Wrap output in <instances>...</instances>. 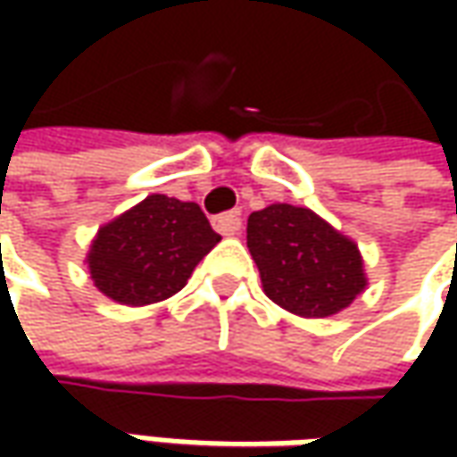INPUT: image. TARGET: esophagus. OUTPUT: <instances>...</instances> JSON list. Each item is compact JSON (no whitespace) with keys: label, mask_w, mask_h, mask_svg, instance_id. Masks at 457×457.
Masks as SVG:
<instances>
[{"label":"esophagus","mask_w":457,"mask_h":457,"mask_svg":"<svg viewBox=\"0 0 457 457\" xmlns=\"http://www.w3.org/2000/svg\"><path fill=\"white\" fill-rule=\"evenodd\" d=\"M213 228L219 231L220 237H237L241 231V211H228V213H220L213 219Z\"/></svg>","instance_id":"obj_1"}]
</instances>
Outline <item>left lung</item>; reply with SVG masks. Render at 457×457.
Here are the masks:
<instances>
[{"instance_id":"obj_1","label":"left lung","mask_w":457,"mask_h":457,"mask_svg":"<svg viewBox=\"0 0 457 457\" xmlns=\"http://www.w3.org/2000/svg\"><path fill=\"white\" fill-rule=\"evenodd\" d=\"M267 297L303 318H328L348 307L366 287L353 241L307 208L274 203L246 223Z\"/></svg>"}]
</instances>
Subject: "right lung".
Segmentation results:
<instances>
[{"label":"right lung","instance_id":"1","mask_svg":"<svg viewBox=\"0 0 457 457\" xmlns=\"http://www.w3.org/2000/svg\"><path fill=\"white\" fill-rule=\"evenodd\" d=\"M220 237L201 205L150 195L98 231L88 254L96 287L121 305H150L183 290Z\"/></svg>","mask_w":457,"mask_h":457}]
</instances>
